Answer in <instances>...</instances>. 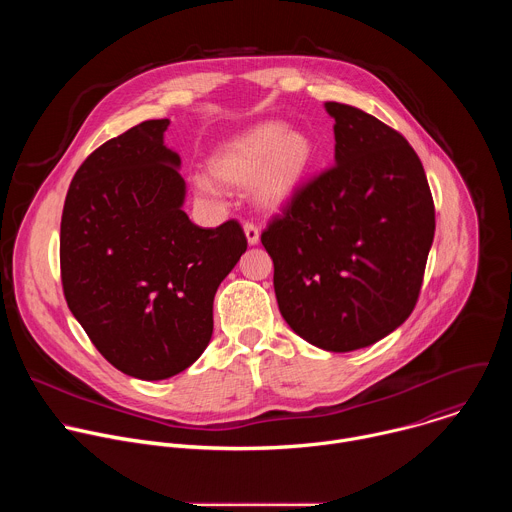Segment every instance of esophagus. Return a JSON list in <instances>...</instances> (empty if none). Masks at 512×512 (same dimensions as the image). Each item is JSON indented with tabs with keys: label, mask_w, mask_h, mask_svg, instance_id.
<instances>
[{
	"label": "esophagus",
	"mask_w": 512,
	"mask_h": 512,
	"mask_svg": "<svg viewBox=\"0 0 512 512\" xmlns=\"http://www.w3.org/2000/svg\"><path fill=\"white\" fill-rule=\"evenodd\" d=\"M245 237H247V243L249 245H257L259 243V237H261V231H259V227L257 225H253V223H245Z\"/></svg>",
	"instance_id": "esophagus-1"
}]
</instances>
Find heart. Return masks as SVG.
Listing matches in <instances>:
<instances>
[{"instance_id": "obj_1", "label": "heart", "mask_w": 512, "mask_h": 512, "mask_svg": "<svg viewBox=\"0 0 512 512\" xmlns=\"http://www.w3.org/2000/svg\"><path fill=\"white\" fill-rule=\"evenodd\" d=\"M314 164V141L298 129L269 121L218 145L208 172L223 186L245 188L255 182L253 194L263 208L287 204ZM210 190L206 180L198 184Z\"/></svg>"}]
</instances>
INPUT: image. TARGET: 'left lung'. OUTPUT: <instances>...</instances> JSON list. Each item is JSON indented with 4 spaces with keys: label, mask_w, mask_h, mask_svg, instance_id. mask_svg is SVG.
<instances>
[{
    "label": "left lung",
    "mask_w": 512,
    "mask_h": 512,
    "mask_svg": "<svg viewBox=\"0 0 512 512\" xmlns=\"http://www.w3.org/2000/svg\"><path fill=\"white\" fill-rule=\"evenodd\" d=\"M336 164L300 186L261 235L279 312L330 352L371 346L413 312L433 243L429 184L407 139L377 117L326 103Z\"/></svg>",
    "instance_id": "8db88e82"
}]
</instances>
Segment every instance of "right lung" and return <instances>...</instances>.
Segmentation results:
<instances>
[{"label": "right lung", "instance_id": "add662e5", "mask_svg": "<svg viewBox=\"0 0 512 512\" xmlns=\"http://www.w3.org/2000/svg\"><path fill=\"white\" fill-rule=\"evenodd\" d=\"M168 119L105 141L77 170L60 221L66 304L95 348L129 377L170 379L204 352L212 302L247 251L237 221L194 225L182 210Z\"/></svg>", "mask_w": 512, "mask_h": 512}]
</instances>
